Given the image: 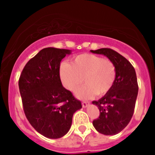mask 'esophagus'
<instances>
[{
	"label": "esophagus",
	"instance_id": "1",
	"mask_svg": "<svg viewBox=\"0 0 155 155\" xmlns=\"http://www.w3.org/2000/svg\"><path fill=\"white\" fill-rule=\"evenodd\" d=\"M88 104H89V103H88L87 101H83L82 102L83 108H86V107H87V106H88Z\"/></svg>",
	"mask_w": 155,
	"mask_h": 155
}]
</instances>
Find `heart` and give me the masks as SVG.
<instances>
[{
	"label": "heart",
	"instance_id": "heart-1",
	"mask_svg": "<svg viewBox=\"0 0 155 155\" xmlns=\"http://www.w3.org/2000/svg\"><path fill=\"white\" fill-rule=\"evenodd\" d=\"M59 74L64 87L76 92L80 99H90L97 94L101 97L113 87L117 76V69L113 61L93 54H83L73 58L71 63H63Z\"/></svg>",
	"mask_w": 155,
	"mask_h": 155
}]
</instances>
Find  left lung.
I'll list each match as a JSON object with an SVG mask.
<instances>
[{"label":"left lung","mask_w":155,"mask_h":155,"mask_svg":"<svg viewBox=\"0 0 155 155\" xmlns=\"http://www.w3.org/2000/svg\"><path fill=\"white\" fill-rule=\"evenodd\" d=\"M104 54L115 64L117 76L110 91L97 101H92L100 116L92 121L93 126L104 135H115L124 130L134 112L138 92L137 75L134 67L121 54L109 48L91 51Z\"/></svg>","instance_id":"1"}]
</instances>
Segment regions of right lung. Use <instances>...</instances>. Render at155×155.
I'll use <instances>...</instances> for the list:
<instances>
[{"instance_id": "add662e5", "label": "right lung", "mask_w": 155, "mask_h": 155, "mask_svg": "<svg viewBox=\"0 0 155 155\" xmlns=\"http://www.w3.org/2000/svg\"><path fill=\"white\" fill-rule=\"evenodd\" d=\"M70 50L47 47L28 61L18 86L25 117L35 130L48 138H60L69 131L80 101L63 87L60 62Z\"/></svg>"}]
</instances>
